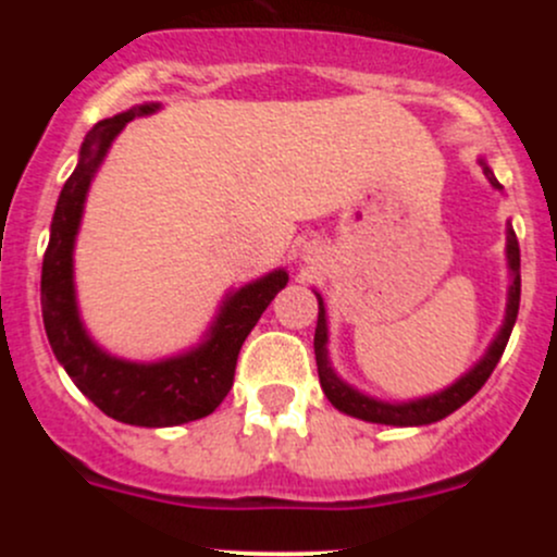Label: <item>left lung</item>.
<instances>
[{
  "instance_id": "1",
  "label": "left lung",
  "mask_w": 557,
  "mask_h": 557,
  "mask_svg": "<svg viewBox=\"0 0 557 557\" xmlns=\"http://www.w3.org/2000/svg\"><path fill=\"white\" fill-rule=\"evenodd\" d=\"M482 170H485V177L491 180L493 188H502L493 172L487 170L485 161H480ZM507 258H509V269H512V285H509V305H507V318H504L502 331L493 339L491 350L485 352L480 363L471 369L466 377H460L458 383L447 387V391L436 393V396L420 398V401H409V404H385V401H374V398L363 396V393L352 391L350 385L342 383L339 377L334 374V369L329 367V356H325V342H329V334H325V307L323 299L318 296V325H314V361H318V377H320V387H323L325 398L334 404L339 412L352 414V418L369 420V423H385V425H425V423H436V420L447 418L453 414L455 409L463 407L482 385L487 383L491 372L496 369V363L502 361L504 347H507L509 334H512V325L518 320V310H520V245L515 232L509 228L507 232Z\"/></svg>"
}]
</instances>
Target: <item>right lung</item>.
<instances>
[{"instance_id":"1","label":"right lung","mask_w":557,"mask_h":557,"mask_svg":"<svg viewBox=\"0 0 557 557\" xmlns=\"http://www.w3.org/2000/svg\"><path fill=\"white\" fill-rule=\"evenodd\" d=\"M159 104L104 117L86 134L81 161L64 183L50 223V243L42 258V320L50 347L72 383L104 414L128 425L161 429L207 418L234 385L243 342L269 301L285 288L283 269L245 285L226 299L205 345L159 363H128L99 350L81 323L72 285V247L81 226L83 201L107 148L134 115H148Z\"/></svg>"}]
</instances>
